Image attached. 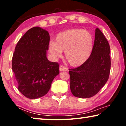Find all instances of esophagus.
<instances>
[{"label": "esophagus", "mask_w": 126, "mask_h": 126, "mask_svg": "<svg viewBox=\"0 0 126 126\" xmlns=\"http://www.w3.org/2000/svg\"><path fill=\"white\" fill-rule=\"evenodd\" d=\"M60 71H66V70H68V69H67L66 67L61 65L60 66Z\"/></svg>", "instance_id": "34e87169"}]
</instances>
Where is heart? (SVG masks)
Returning a JSON list of instances; mask_svg holds the SVG:
<instances>
[{
    "mask_svg": "<svg viewBox=\"0 0 126 126\" xmlns=\"http://www.w3.org/2000/svg\"><path fill=\"white\" fill-rule=\"evenodd\" d=\"M94 39L90 32L79 28L69 29L57 34L55 42L51 41L49 50L58 57L65 51L66 61L70 65L78 66L83 64L90 57Z\"/></svg>",
    "mask_w": 126,
    "mask_h": 126,
    "instance_id": "b5f03b06",
    "label": "heart"
}]
</instances>
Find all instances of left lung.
<instances>
[{
  "instance_id": "1",
  "label": "left lung",
  "mask_w": 126,
  "mask_h": 126,
  "mask_svg": "<svg viewBox=\"0 0 126 126\" xmlns=\"http://www.w3.org/2000/svg\"><path fill=\"white\" fill-rule=\"evenodd\" d=\"M110 46L99 29L95 30L92 53L85 63L76 68L69 69L72 94L75 97L89 98L104 87L111 70Z\"/></svg>"
}]
</instances>
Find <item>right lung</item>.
<instances>
[{
	"label": "right lung",
	"instance_id": "1",
	"mask_svg": "<svg viewBox=\"0 0 126 126\" xmlns=\"http://www.w3.org/2000/svg\"><path fill=\"white\" fill-rule=\"evenodd\" d=\"M49 32L39 27L29 29L17 43L12 59V69L18 89L29 99L47 94L51 82L60 73L58 63L46 58Z\"/></svg>",
	"mask_w": 126,
	"mask_h": 126
}]
</instances>
